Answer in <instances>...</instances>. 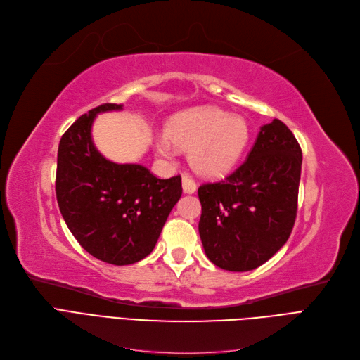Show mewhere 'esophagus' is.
Listing matches in <instances>:
<instances>
[{
  "mask_svg": "<svg viewBox=\"0 0 360 360\" xmlns=\"http://www.w3.org/2000/svg\"><path fill=\"white\" fill-rule=\"evenodd\" d=\"M181 184H183V191H184L186 193H193V192L196 191V183H195V180H193L192 177H189V176H184V177L181 179Z\"/></svg>",
  "mask_w": 360,
  "mask_h": 360,
  "instance_id": "esophagus-1",
  "label": "esophagus"
}]
</instances>
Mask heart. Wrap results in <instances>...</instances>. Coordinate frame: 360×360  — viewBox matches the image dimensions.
<instances>
[{
    "instance_id": "heart-1",
    "label": "heart",
    "mask_w": 360,
    "mask_h": 360,
    "mask_svg": "<svg viewBox=\"0 0 360 360\" xmlns=\"http://www.w3.org/2000/svg\"><path fill=\"white\" fill-rule=\"evenodd\" d=\"M167 134L177 147L191 148L192 167L205 177H221L229 172L243 156L250 137L243 117L212 107L172 119ZM169 141L160 137L156 141L158 152L165 158L174 153Z\"/></svg>"
}]
</instances>
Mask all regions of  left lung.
Returning a JSON list of instances; mask_svg holds the SVG:
<instances>
[{
  "label": "left lung",
  "instance_id": "8db88e82",
  "mask_svg": "<svg viewBox=\"0 0 360 360\" xmlns=\"http://www.w3.org/2000/svg\"><path fill=\"white\" fill-rule=\"evenodd\" d=\"M302 152L278 119L260 127L244 162L217 183L198 189V229L207 257L226 271H252L290 237L298 208Z\"/></svg>",
  "mask_w": 360,
  "mask_h": 360
}]
</instances>
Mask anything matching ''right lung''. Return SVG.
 I'll return each mask as SVG.
<instances>
[{
    "label": "right lung",
    "mask_w": 360,
    "mask_h": 360,
    "mask_svg": "<svg viewBox=\"0 0 360 360\" xmlns=\"http://www.w3.org/2000/svg\"><path fill=\"white\" fill-rule=\"evenodd\" d=\"M122 107L92 108L65 131L58 147L60 214L83 249L111 265H131L150 255L181 196L180 176L158 179L143 165L111 162L96 150L91 135L95 116Z\"/></svg>",
    "instance_id": "1"
}]
</instances>
